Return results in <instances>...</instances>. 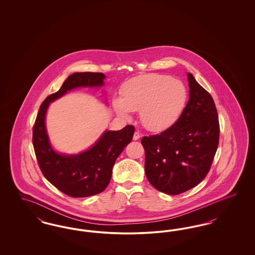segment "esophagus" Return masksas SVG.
Returning <instances> with one entry per match:
<instances>
[{"instance_id":"34e87169","label":"esophagus","mask_w":255,"mask_h":255,"mask_svg":"<svg viewBox=\"0 0 255 255\" xmlns=\"http://www.w3.org/2000/svg\"><path fill=\"white\" fill-rule=\"evenodd\" d=\"M139 137H140V134H139V133H137V132H134L133 136V140H137V139H139Z\"/></svg>"}]
</instances>
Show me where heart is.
Wrapping results in <instances>:
<instances>
[{"label": "heart", "instance_id": "b5f03b06", "mask_svg": "<svg viewBox=\"0 0 255 255\" xmlns=\"http://www.w3.org/2000/svg\"><path fill=\"white\" fill-rule=\"evenodd\" d=\"M187 97L180 80L168 75L148 73L126 81L121 98L113 100L115 111L129 118L131 112L139 111V119L147 130L162 132L179 120Z\"/></svg>", "mask_w": 255, "mask_h": 255}]
</instances>
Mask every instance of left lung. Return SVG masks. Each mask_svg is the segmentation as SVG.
I'll return each mask as SVG.
<instances>
[{"mask_svg": "<svg viewBox=\"0 0 255 255\" xmlns=\"http://www.w3.org/2000/svg\"><path fill=\"white\" fill-rule=\"evenodd\" d=\"M189 100L177 122L143 136L145 174L158 191L181 194L206 178L219 144L218 114L212 97L187 73Z\"/></svg>", "mask_w": 255, "mask_h": 255, "instance_id": "1", "label": "left lung"}]
</instances>
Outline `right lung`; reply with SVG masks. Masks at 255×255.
<instances>
[{
    "label": "right lung",
    "instance_id": "right-lung-1",
    "mask_svg": "<svg viewBox=\"0 0 255 255\" xmlns=\"http://www.w3.org/2000/svg\"><path fill=\"white\" fill-rule=\"evenodd\" d=\"M106 76L101 73H74L60 90L47 97L40 106L33 126L32 142L38 164L45 178L61 192L84 198L102 192L109 184L113 166L133 138L134 128L127 125L120 131H104L85 151L67 155L56 152L49 141L46 115L49 104L77 88H99Z\"/></svg>",
    "mask_w": 255,
    "mask_h": 255
}]
</instances>
